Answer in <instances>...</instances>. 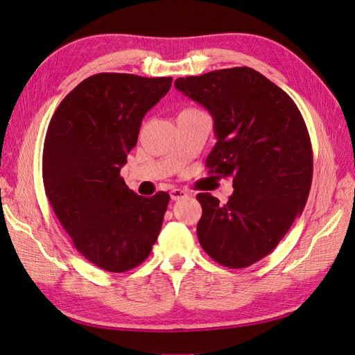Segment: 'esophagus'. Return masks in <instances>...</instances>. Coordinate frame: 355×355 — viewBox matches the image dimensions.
Instances as JSON below:
<instances>
[{
	"instance_id": "1",
	"label": "esophagus",
	"mask_w": 355,
	"mask_h": 355,
	"mask_svg": "<svg viewBox=\"0 0 355 355\" xmlns=\"http://www.w3.org/2000/svg\"><path fill=\"white\" fill-rule=\"evenodd\" d=\"M187 197H188V192L185 189H171L170 191V198L173 200V201L187 198Z\"/></svg>"
}]
</instances>
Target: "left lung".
<instances>
[{"mask_svg": "<svg viewBox=\"0 0 355 355\" xmlns=\"http://www.w3.org/2000/svg\"><path fill=\"white\" fill-rule=\"evenodd\" d=\"M175 87L213 118L207 166L234 176L228 202L197 196L198 241L220 265L249 266L274 250L306 204L313 148L304 118L286 92L252 68L178 78Z\"/></svg>", "mask_w": 355, "mask_h": 355, "instance_id": "obj_1", "label": "left lung"}]
</instances>
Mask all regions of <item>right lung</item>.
<instances>
[{
	"mask_svg": "<svg viewBox=\"0 0 355 355\" xmlns=\"http://www.w3.org/2000/svg\"><path fill=\"white\" fill-rule=\"evenodd\" d=\"M171 77L96 73L60 102L47 128L42 180L59 222L85 259L124 272L151 253L170 196H137L120 170L145 114L164 98Z\"/></svg>",
	"mask_w": 355,
	"mask_h": 355,
	"instance_id": "right-lung-1",
	"label": "right lung"
}]
</instances>
